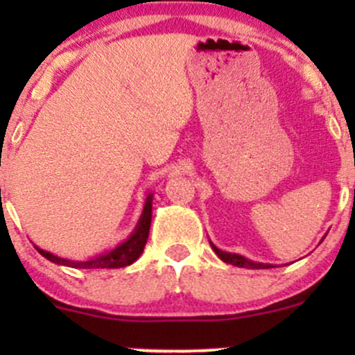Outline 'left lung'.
Segmentation results:
<instances>
[{
	"label": "left lung",
	"mask_w": 355,
	"mask_h": 355,
	"mask_svg": "<svg viewBox=\"0 0 355 355\" xmlns=\"http://www.w3.org/2000/svg\"><path fill=\"white\" fill-rule=\"evenodd\" d=\"M210 245H211V248H214L215 254L220 257V260H223L225 263H232V266H235V267H242V268H272V267H274L272 263L254 262V260H248L243 255L230 254V252H223V250H220L218 247H215L211 242H210Z\"/></svg>",
	"instance_id": "1"
}]
</instances>
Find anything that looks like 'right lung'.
Here are the masks:
<instances>
[{"mask_svg": "<svg viewBox=\"0 0 355 355\" xmlns=\"http://www.w3.org/2000/svg\"><path fill=\"white\" fill-rule=\"evenodd\" d=\"M152 202H153V193L148 191L146 193L144 210H141L140 218H138L135 230L130 234V237L121 242L120 245H116L112 250L105 252V254H100L93 259L88 260H70L63 259V257H58L51 252L43 250V248L36 247V250L42 254L44 259H48L53 263H58V266L71 267V268H121L126 266H132L133 262L141 255L144 252L146 239H148L150 234V223H152Z\"/></svg>", "mask_w": 355, "mask_h": 355, "instance_id": "right-lung-1", "label": "right lung"}]
</instances>
